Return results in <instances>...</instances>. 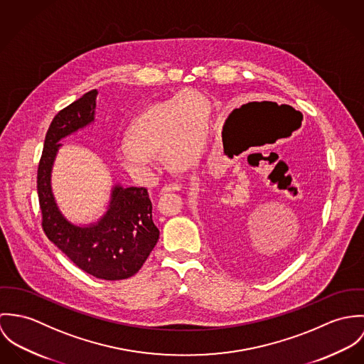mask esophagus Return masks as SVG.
I'll return each instance as SVG.
<instances>
[{"mask_svg": "<svg viewBox=\"0 0 364 364\" xmlns=\"http://www.w3.org/2000/svg\"><path fill=\"white\" fill-rule=\"evenodd\" d=\"M183 188V184L178 181L174 183H168L162 188V193H171V191H180Z\"/></svg>", "mask_w": 364, "mask_h": 364, "instance_id": "1", "label": "esophagus"}]
</instances>
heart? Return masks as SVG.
Here are the masks:
<instances>
[{
    "instance_id": "1",
    "label": "heart",
    "mask_w": 364,
    "mask_h": 364,
    "mask_svg": "<svg viewBox=\"0 0 364 364\" xmlns=\"http://www.w3.org/2000/svg\"><path fill=\"white\" fill-rule=\"evenodd\" d=\"M202 107L200 108L199 106ZM210 113L201 95L186 90L145 109L119 141V161L134 177L148 181L159 173L158 151L176 166H190L201 158L209 136Z\"/></svg>"
}]
</instances>
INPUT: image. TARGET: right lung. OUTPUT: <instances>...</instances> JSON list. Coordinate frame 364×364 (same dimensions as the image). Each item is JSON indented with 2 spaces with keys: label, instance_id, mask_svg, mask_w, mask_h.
Returning a JSON list of instances; mask_svg holds the SVG:
<instances>
[{
  "label": "right lung",
  "instance_id": "1",
  "mask_svg": "<svg viewBox=\"0 0 364 364\" xmlns=\"http://www.w3.org/2000/svg\"><path fill=\"white\" fill-rule=\"evenodd\" d=\"M96 95L93 89L60 110L47 129L38 168L41 228L48 240L83 272L105 281H120L141 269L159 240L148 190L116 186L106 215L96 225L80 228L61 215L50 186L60 139L93 122Z\"/></svg>",
  "mask_w": 364,
  "mask_h": 364
}]
</instances>
